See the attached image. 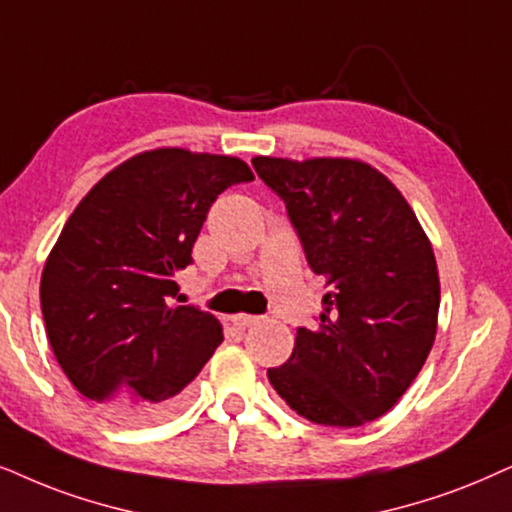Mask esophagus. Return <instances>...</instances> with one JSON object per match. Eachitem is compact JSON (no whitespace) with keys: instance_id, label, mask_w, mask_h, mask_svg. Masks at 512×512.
Returning <instances> with one entry per match:
<instances>
[{"instance_id":"esophagus-1","label":"esophagus","mask_w":512,"mask_h":512,"mask_svg":"<svg viewBox=\"0 0 512 512\" xmlns=\"http://www.w3.org/2000/svg\"><path fill=\"white\" fill-rule=\"evenodd\" d=\"M261 317L258 315H247V313H237V315H230V322L235 324L237 329H247L251 324H256Z\"/></svg>"}]
</instances>
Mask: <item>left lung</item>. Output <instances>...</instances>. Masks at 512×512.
Segmentation results:
<instances>
[{"mask_svg":"<svg viewBox=\"0 0 512 512\" xmlns=\"http://www.w3.org/2000/svg\"><path fill=\"white\" fill-rule=\"evenodd\" d=\"M287 204L308 265L329 294L315 329L268 369L298 416L355 428L383 416L418 376L435 343L440 277L433 244L402 192L360 159L254 157Z\"/></svg>","mask_w":512,"mask_h":512,"instance_id":"obj_1","label":"left lung"}]
</instances>
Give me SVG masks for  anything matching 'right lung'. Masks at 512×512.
<instances>
[{"label":"right lung","instance_id":"right-lung-1","mask_svg":"<svg viewBox=\"0 0 512 512\" xmlns=\"http://www.w3.org/2000/svg\"><path fill=\"white\" fill-rule=\"evenodd\" d=\"M249 181L237 157L145 150L72 211L44 263L39 301L58 364L105 416L150 421L174 411L221 345L214 315L171 298L209 207Z\"/></svg>","mask_w":512,"mask_h":512}]
</instances>
